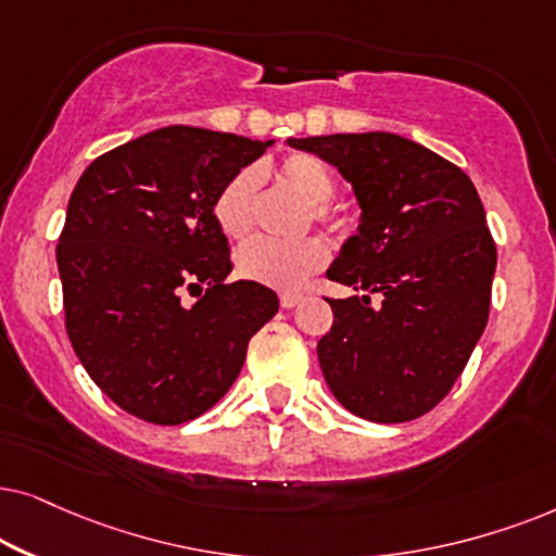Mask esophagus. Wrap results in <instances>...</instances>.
Segmentation results:
<instances>
[{
    "mask_svg": "<svg viewBox=\"0 0 556 556\" xmlns=\"http://www.w3.org/2000/svg\"><path fill=\"white\" fill-rule=\"evenodd\" d=\"M279 302H282V307H298L300 302H302V294L300 292H282L279 294Z\"/></svg>",
    "mask_w": 556,
    "mask_h": 556,
    "instance_id": "obj_1",
    "label": "esophagus"
}]
</instances>
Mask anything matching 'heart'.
Here are the masks:
<instances>
[{"mask_svg":"<svg viewBox=\"0 0 556 556\" xmlns=\"http://www.w3.org/2000/svg\"><path fill=\"white\" fill-rule=\"evenodd\" d=\"M277 175L287 188L298 190L305 201L313 203V218L317 224L336 228V231L345 228V213L330 203V198L336 195L338 177L328 162L307 152H292L279 162ZM256 195V169H241L220 188L213 203V216L228 239H243L254 228ZM325 264H328V247L315 236L300 241L254 239L243 243L236 254V266L243 279L282 292L300 290Z\"/></svg>","mask_w":556,"mask_h":556,"instance_id":"1","label":"heart"}]
</instances>
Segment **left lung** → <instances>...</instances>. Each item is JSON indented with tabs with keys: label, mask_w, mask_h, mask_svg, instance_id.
<instances>
[{
	"label": "left lung",
	"mask_w": 556,
	"mask_h": 556,
	"mask_svg": "<svg viewBox=\"0 0 556 556\" xmlns=\"http://www.w3.org/2000/svg\"><path fill=\"white\" fill-rule=\"evenodd\" d=\"M287 144L336 165L361 205L358 233L328 279L364 294L328 300L332 328L317 343L325 381L355 417L417 419L450 394L488 323L495 243L476 185L389 131Z\"/></svg>",
	"instance_id": "1"
}]
</instances>
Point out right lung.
<instances>
[{
    "instance_id": "1",
    "label": "right lung",
    "mask_w": 556,
    "mask_h": 556,
    "mask_svg": "<svg viewBox=\"0 0 556 556\" xmlns=\"http://www.w3.org/2000/svg\"><path fill=\"white\" fill-rule=\"evenodd\" d=\"M269 144L162 127L96 157L73 188L55 251L65 330L124 412L152 425L201 417L277 315L269 287L226 282L231 249L213 216L220 188Z\"/></svg>"
}]
</instances>
